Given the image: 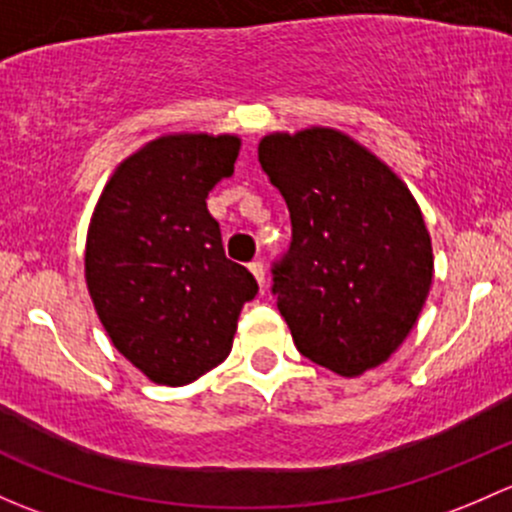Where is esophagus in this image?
Instances as JSON below:
<instances>
[{
  "label": "esophagus",
  "mask_w": 512,
  "mask_h": 512,
  "mask_svg": "<svg viewBox=\"0 0 512 512\" xmlns=\"http://www.w3.org/2000/svg\"><path fill=\"white\" fill-rule=\"evenodd\" d=\"M249 271L254 273L256 283H258V286L263 288V283H266V268H263V263H261V261H254V263H249Z\"/></svg>",
  "instance_id": "34e87169"
}]
</instances>
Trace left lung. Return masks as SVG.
<instances>
[{"mask_svg": "<svg viewBox=\"0 0 512 512\" xmlns=\"http://www.w3.org/2000/svg\"><path fill=\"white\" fill-rule=\"evenodd\" d=\"M291 212L273 295L300 355L342 377L382 365L416 325L434 276L421 209L377 155L333 128L258 142Z\"/></svg>", "mask_w": 512, "mask_h": 512, "instance_id": "8db88e82", "label": "left lung"}]
</instances>
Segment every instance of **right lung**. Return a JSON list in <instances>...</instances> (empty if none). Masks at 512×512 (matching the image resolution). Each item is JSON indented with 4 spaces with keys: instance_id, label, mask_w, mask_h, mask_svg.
I'll list each match as a JSON object with an SVG mask.
<instances>
[{
    "instance_id": "add662e5",
    "label": "right lung",
    "mask_w": 512,
    "mask_h": 512,
    "mask_svg": "<svg viewBox=\"0 0 512 512\" xmlns=\"http://www.w3.org/2000/svg\"><path fill=\"white\" fill-rule=\"evenodd\" d=\"M239 150L236 135H162L120 162L91 217L88 293L115 350L157 384L182 387L221 365L258 293L207 209Z\"/></svg>"
}]
</instances>
